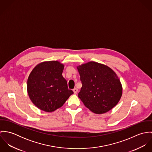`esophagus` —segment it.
<instances>
[{
  "mask_svg": "<svg viewBox=\"0 0 152 152\" xmlns=\"http://www.w3.org/2000/svg\"><path fill=\"white\" fill-rule=\"evenodd\" d=\"M73 91L74 92V94H77V92H78V89L77 88H75L73 89Z\"/></svg>",
  "mask_w": 152,
  "mask_h": 152,
  "instance_id": "esophagus-1",
  "label": "esophagus"
}]
</instances>
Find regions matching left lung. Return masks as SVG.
Segmentation results:
<instances>
[{
	"label": "left lung",
	"instance_id": "obj_1",
	"mask_svg": "<svg viewBox=\"0 0 152 152\" xmlns=\"http://www.w3.org/2000/svg\"><path fill=\"white\" fill-rule=\"evenodd\" d=\"M82 87L78 96L94 113L101 114L120 100L122 87L115 72L108 66L91 61L77 67Z\"/></svg>",
	"mask_w": 152,
	"mask_h": 152
}]
</instances>
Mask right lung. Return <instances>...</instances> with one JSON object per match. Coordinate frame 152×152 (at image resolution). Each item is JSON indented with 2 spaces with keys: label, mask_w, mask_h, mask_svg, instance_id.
I'll use <instances>...</instances> for the list:
<instances>
[{
  "label": "right lung",
  "mask_w": 152,
  "mask_h": 152,
  "mask_svg": "<svg viewBox=\"0 0 152 152\" xmlns=\"http://www.w3.org/2000/svg\"><path fill=\"white\" fill-rule=\"evenodd\" d=\"M64 65L57 61L37 65L27 80V92L33 103L45 112H53L62 107L73 94L63 77Z\"/></svg>",
  "instance_id": "right-lung-1"
}]
</instances>
